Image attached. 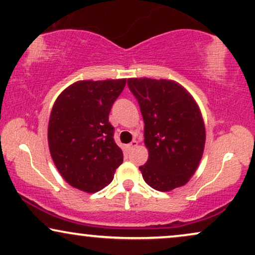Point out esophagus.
<instances>
[{
  "label": "esophagus",
  "mask_w": 255,
  "mask_h": 255,
  "mask_svg": "<svg viewBox=\"0 0 255 255\" xmlns=\"http://www.w3.org/2000/svg\"><path fill=\"white\" fill-rule=\"evenodd\" d=\"M128 149H129V150H131V149H134V148H136L137 147V141H135V140H133V141H131V142L129 143V144H128Z\"/></svg>",
  "instance_id": "1"
}]
</instances>
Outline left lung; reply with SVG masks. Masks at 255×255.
<instances>
[{
	"label": "left lung",
	"instance_id": "obj_1",
	"mask_svg": "<svg viewBox=\"0 0 255 255\" xmlns=\"http://www.w3.org/2000/svg\"><path fill=\"white\" fill-rule=\"evenodd\" d=\"M128 87L144 122L147 163L138 167L151 188L169 192L186 185L205 149L206 129L194 98L178 82L131 77Z\"/></svg>",
	"mask_w": 255,
	"mask_h": 255
}]
</instances>
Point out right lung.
I'll use <instances>...</instances> for the list:
<instances>
[{"instance_id": "obj_1", "label": "right lung", "mask_w": 255, "mask_h": 255, "mask_svg": "<svg viewBox=\"0 0 255 255\" xmlns=\"http://www.w3.org/2000/svg\"><path fill=\"white\" fill-rule=\"evenodd\" d=\"M125 86L126 79L85 80L57 96L48 124V144L61 176L74 188L101 191L124 161L108 117Z\"/></svg>"}]
</instances>
